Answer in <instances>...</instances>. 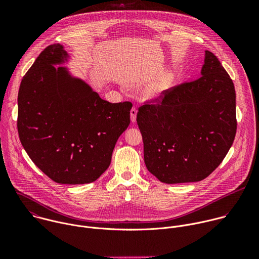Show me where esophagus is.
Here are the masks:
<instances>
[{
	"instance_id": "obj_1",
	"label": "esophagus",
	"mask_w": 259,
	"mask_h": 259,
	"mask_svg": "<svg viewBox=\"0 0 259 259\" xmlns=\"http://www.w3.org/2000/svg\"><path fill=\"white\" fill-rule=\"evenodd\" d=\"M136 115H137V109L136 107H132L131 112H130V116H131V121L135 122L136 121Z\"/></svg>"
}]
</instances>
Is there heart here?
Instances as JSON below:
<instances>
[{
	"label": "heart",
	"mask_w": 259,
	"mask_h": 259,
	"mask_svg": "<svg viewBox=\"0 0 259 259\" xmlns=\"http://www.w3.org/2000/svg\"><path fill=\"white\" fill-rule=\"evenodd\" d=\"M166 85H167L166 80H161L154 83L149 89H147V95H149V97H157L166 88Z\"/></svg>",
	"instance_id": "heart-1"
}]
</instances>
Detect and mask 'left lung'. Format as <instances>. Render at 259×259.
<instances>
[{
    "label": "left lung",
    "mask_w": 259,
    "mask_h": 259,
    "mask_svg": "<svg viewBox=\"0 0 259 259\" xmlns=\"http://www.w3.org/2000/svg\"><path fill=\"white\" fill-rule=\"evenodd\" d=\"M136 121L152 174L164 183L203 180L224 161L236 136L233 80L206 51L202 76L146 100Z\"/></svg>",
    "instance_id": "left-lung-1"
}]
</instances>
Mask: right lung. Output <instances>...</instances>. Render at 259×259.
Wrapping results in <instances>:
<instances>
[{
    "instance_id": "1",
    "label": "right lung",
    "mask_w": 259,
    "mask_h": 259,
    "mask_svg": "<svg viewBox=\"0 0 259 259\" xmlns=\"http://www.w3.org/2000/svg\"><path fill=\"white\" fill-rule=\"evenodd\" d=\"M60 44L46 47L21 80L17 129L22 146L57 183L95 181L109 166L114 147L130 124L129 101L103 100L63 67Z\"/></svg>"
}]
</instances>
